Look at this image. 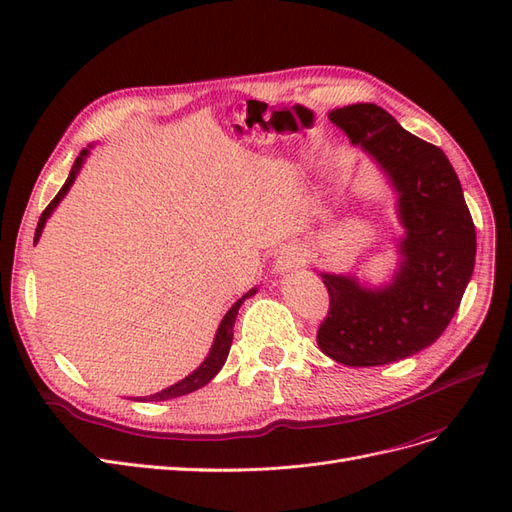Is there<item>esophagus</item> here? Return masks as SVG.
<instances>
[{"label":"esophagus","mask_w":512,"mask_h":512,"mask_svg":"<svg viewBox=\"0 0 512 512\" xmlns=\"http://www.w3.org/2000/svg\"><path fill=\"white\" fill-rule=\"evenodd\" d=\"M303 265H305V254H303L301 247L286 245L284 250L280 252V256L275 258L273 269H275L277 275H290L297 269H301Z\"/></svg>","instance_id":"obj_1"}]
</instances>
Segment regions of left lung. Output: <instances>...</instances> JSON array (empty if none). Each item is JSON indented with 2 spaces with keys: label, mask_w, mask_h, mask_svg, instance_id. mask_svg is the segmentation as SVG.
<instances>
[{
  "label": "left lung",
  "mask_w": 512,
  "mask_h": 512,
  "mask_svg": "<svg viewBox=\"0 0 512 512\" xmlns=\"http://www.w3.org/2000/svg\"><path fill=\"white\" fill-rule=\"evenodd\" d=\"M329 119L391 185L404 235L393 241L397 267L382 284L320 271L331 307L318 346L342 365H389L431 346L453 320L474 271L472 215L444 151L401 128L384 108L352 104Z\"/></svg>",
  "instance_id": "obj_1"
}]
</instances>
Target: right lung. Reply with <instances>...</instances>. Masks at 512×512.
I'll list each match as a JSON object with an SVG mask.
<instances>
[{
  "label": "right lung",
  "instance_id": "add662e5",
  "mask_svg": "<svg viewBox=\"0 0 512 512\" xmlns=\"http://www.w3.org/2000/svg\"><path fill=\"white\" fill-rule=\"evenodd\" d=\"M91 147H94V145H89L87 149H83V151L79 153V158H76L74 164H72V170H70V175H68L66 183L61 185V190H59L57 196L51 200V205L42 211L40 222H38V226H36L34 245H36V243L40 241V237H42V230H44V226H46V220L51 218L53 211L59 207L61 200H64L66 194L70 192V188H72V183L76 181V177H79L81 168H83L87 156L91 153ZM256 292H258V288L254 286L250 292H245L243 297L224 314L218 331H215V337H213V344H211V348H209V354L205 356V361L200 363V365L192 371V374H188L183 380H179V382H175V384L166 386V389H162V391H158V393L147 395V397H134V399H136V401H166V399H175V397H181V395L194 393V391H198V389H203L205 384H209L215 376L220 374V369L224 367V363H226V359H228V352H230V346H232V327H235L239 307L243 305L245 299L254 297Z\"/></svg>",
  "mask_w": 512,
  "mask_h": 512
}]
</instances>
